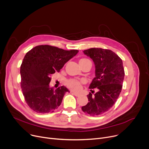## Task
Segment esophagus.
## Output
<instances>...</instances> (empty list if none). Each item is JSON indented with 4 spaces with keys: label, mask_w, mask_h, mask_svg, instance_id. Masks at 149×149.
I'll use <instances>...</instances> for the list:
<instances>
[{
    "label": "esophagus",
    "mask_w": 149,
    "mask_h": 149,
    "mask_svg": "<svg viewBox=\"0 0 149 149\" xmlns=\"http://www.w3.org/2000/svg\"><path fill=\"white\" fill-rule=\"evenodd\" d=\"M70 93H71L72 95H75V97H79L80 95L79 93H75V92H70Z\"/></svg>",
    "instance_id": "1"
}]
</instances>
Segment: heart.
Wrapping results in <instances>:
<instances>
[{"label":"heart","mask_w":149,"mask_h":149,"mask_svg":"<svg viewBox=\"0 0 149 149\" xmlns=\"http://www.w3.org/2000/svg\"><path fill=\"white\" fill-rule=\"evenodd\" d=\"M86 60H88V59L81 58L79 62ZM81 83H82V82L81 81L77 80L76 79H70V80H68L66 82L67 86L70 90H72L75 92H77V91L80 90V89L81 88Z\"/></svg>","instance_id":"heart-1"}]
</instances>
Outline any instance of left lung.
Listing matches in <instances>:
<instances>
[{
    "label": "left lung",
    "mask_w": 149,
    "mask_h": 149,
    "mask_svg": "<svg viewBox=\"0 0 149 149\" xmlns=\"http://www.w3.org/2000/svg\"><path fill=\"white\" fill-rule=\"evenodd\" d=\"M92 59L95 65V77L89 88H97L94 95H88V104L81 107L82 111L91 116L101 115L109 111L118 99L123 86L124 70L122 60L111 50L90 48L83 51Z\"/></svg>",
    "instance_id": "8db88e82"
}]
</instances>
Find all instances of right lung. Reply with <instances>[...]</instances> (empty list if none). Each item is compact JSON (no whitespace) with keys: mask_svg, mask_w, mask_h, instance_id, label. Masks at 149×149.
Returning a JSON list of instances; mask_svg holds the SVG:
<instances>
[{"mask_svg":"<svg viewBox=\"0 0 149 149\" xmlns=\"http://www.w3.org/2000/svg\"><path fill=\"white\" fill-rule=\"evenodd\" d=\"M78 50L66 51L49 45H39L28 51L20 66L21 88L29 107L37 113L53 112L60 106L65 93L64 86H49L51 75L59 72L76 56Z\"/></svg>","mask_w":149,"mask_h":149,"instance_id":"obj_1","label":"right lung"}]
</instances>
